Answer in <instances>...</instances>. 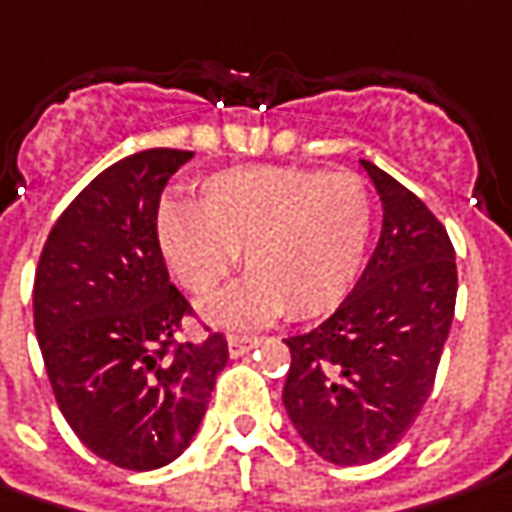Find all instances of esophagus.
<instances>
[{"label":"esophagus","mask_w":512,"mask_h":512,"mask_svg":"<svg viewBox=\"0 0 512 512\" xmlns=\"http://www.w3.org/2000/svg\"><path fill=\"white\" fill-rule=\"evenodd\" d=\"M257 344H260L257 336H229V356H243Z\"/></svg>","instance_id":"esophagus-1"}]
</instances>
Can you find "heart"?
Segmentation results:
<instances>
[{
	"mask_svg": "<svg viewBox=\"0 0 512 512\" xmlns=\"http://www.w3.org/2000/svg\"><path fill=\"white\" fill-rule=\"evenodd\" d=\"M373 204L356 173L249 165L198 184L196 207L159 212V243L176 280L210 297L238 266L246 277L212 302L224 325H260L277 314H328L364 266Z\"/></svg>",
	"mask_w": 512,
	"mask_h": 512,
	"instance_id": "obj_1",
	"label": "heart"
}]
</instances>
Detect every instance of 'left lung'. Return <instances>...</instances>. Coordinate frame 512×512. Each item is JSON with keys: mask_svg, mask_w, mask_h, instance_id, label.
<instances>
[{"mask_svg": "<svg viewBox=\"0 0 512 512\" xmlns=\"http://www.w3.org/2000/svg\"><path fill=\"white\" fill-rule=\"evenodd\" d=\"M384 204V227L350 297L319 328L288 336L283 403L322 460L384 457L431 395L457 302L446 227L389 173L361 159Z\"/></svg>", "mask_w": 512, "mask_h": 512, "instance_id": "obj_1", "label": "left lung"}]
</instances>
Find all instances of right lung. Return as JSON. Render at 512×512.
I'll use <instances>...</instances> for the list:
<instances>
[{"label":"right lung","mask_w":512,"mask_h":512,"mask_svg":"<svg viewBox=\"0 0 512 512\" xmlns=\"http://www.w3.org/2000/svg\"><path fill=\"white\" fill-rule=\"evenodd\" d=\"M190 151L114 162L55 221L38 260L33 322L61 415L83 446L154 471L190 446L227 364V336L179 342L190 302L170 283L159 196Z\"/></svg>","instance_id":"add662e5"}]
</instances>
